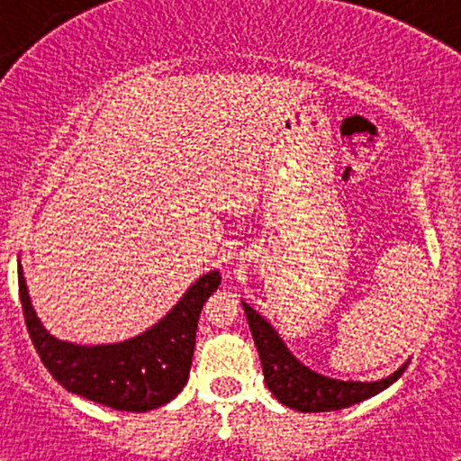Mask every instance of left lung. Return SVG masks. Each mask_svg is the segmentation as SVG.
<instances>
[{"label": "left lung", "instance_id": "1", "mask_svg": "<svg viewBox=\"0 0 461 461\" xmlns=\"http://www.w3.org/2000/svg\"><path fill=\"white\" fill-rule=\"evenodd\" d=\"M247 314L249 330L256 340L258 353H260L264 382L275 394L279 403L293 407L297 411H333L342 407L356 405L370 396L379 394L382 390L394 384L407 368L401 366L390 377L382 382H338V379L322 377L314 370L299 362L293 353L285 348L277 331L258 314L256 310L242 303Z\"/></svg>", "mask_w": 461, "mask_h": 461}]
</instances>
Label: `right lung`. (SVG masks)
I'll return each mask as SVG.
<instances>
[{"instance_id": "add662e5", "label": "right lung", "mask_w": 461, "mask_h": 461, "mask_svg": "<svg viewBox=\"0 0 461 461\" xmlns=\"http://www.w3.org/2000/svg\"><path fill=\"white\" fill-rule=\"evenodd\" d=\"M221 275L199 277L164 319L119 345L79 347L50 336L32 310L19 264V297L25 327L41 362L68 393L119 411H147L176 399L188 382L197 321Z\"/></svg>"}]
</instances>
